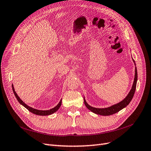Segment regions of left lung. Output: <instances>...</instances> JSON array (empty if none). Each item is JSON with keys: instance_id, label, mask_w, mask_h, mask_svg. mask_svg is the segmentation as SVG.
Wrapping results in <instances>:
<instances>
[{"instance_id": "8db88e82", "label": "left lung", "mask_w": 151, "mask_h": 151, "mask_svg": "<svg viewBox=\"0 0 151 151\" xmlns=\"http://www.w3.org/2000/svg\"><path fill=\"white\" fill-rule=\"evenodd\" d=\"M133 61L134 62V60ZM137 80V69L136 68H135L134 81L131 90L129 93V94H127V96L125 98V99L118 104L111 106L106 108H95L91 107V106L89 105L85 101V99H84L85 104L89 110H90L93 113L97 114L102 115V116H109V115H112L113 114L118 113V111H119L122 109H123L124 108L127 106L131 102L136 91Z\"/></svg>"}]
</instances>
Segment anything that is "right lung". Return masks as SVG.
<instances>
[{
  "mask_svg": "<svg viewBox=\"0 0 151 151\" xmlns=\"http://www.w3.org/2000/svg\"><path fill=\"white\" fill-rule=\"evenodd\" d=\"M12 90H13V91H14V93L15 94V96L17 98V99L18 100V101L22 104L24 106L25 108H26L28 110H29V111H30L31 113L35 114H37V115H39V116H48V115H50V114H52L53 113H54L55 112H56L60 107V106L61 104V99L60 100V103L56 106L51 109L50 110H46V111H43V110H38V109H34V108H32L30 106H29L27 105L26 104H25L23 101L22 100L20 99V98L19 97V96L17 95V94L16 93V92L15 91V90H14V88L13 86V85H12Z\"/></svg>",
  "mask_w": 151,
  "mask_h": 151,
  "instance_id": "1",
  "label": "right lung"
}]
</instances>
